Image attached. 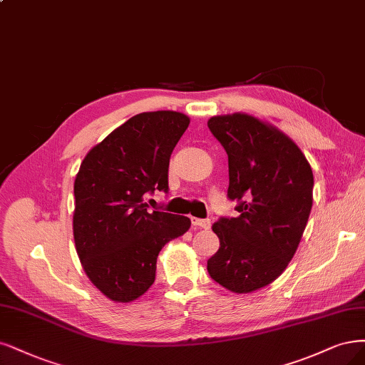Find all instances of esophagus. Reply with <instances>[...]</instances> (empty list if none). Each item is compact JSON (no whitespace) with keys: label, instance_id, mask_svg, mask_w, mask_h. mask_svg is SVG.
Wrapping results in <instances>:
<instances>
[{"label":"esophagus","instance_id":"esophagus-1","mask_svg":"<svg viewBox=\"0 0 365 365\" xmlns=\"http://www.w3.org/2000/svg\"><path fill=\"white\" fill-rule=\"evenodd\" d=\"M192 223H193V226H196V228H200V230H210V226H211L210 219L192 217Z\"/></svg>","mask_w":365,"mask_h":365}]
</instances>
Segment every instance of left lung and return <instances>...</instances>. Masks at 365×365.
<instances>
[{
  "label": "left lung",
  "instance_id": "8db88e82",
  "mask_svg": "<svg viewBox=\"0 0 365 365\" xmlns=\"http://www.w3.org/2000/svg\"><path fill=\"white\" fill-rule=\"evenodd\" d=\"M208 128L228 154V197L238 216L212 225L220 247L207 270L226 290L252 293L296 252L312 207V170L290 137L246 113L211 118Z\"/></svg>",
  "mask_w": 365,
  "mask_h": 365
}]
</instances>
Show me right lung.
<instances>
[{
	"label": "right lung",
	"instance_id": "obj_1",
	"mask_svg": "<svg viewBox=\"0 0 365 365\" xmlns=\"http://www.w3.org/2000/svg\"><path fill=\"white\" fill-rule=\"evenodd\" d=\"M188 123L170 110L135 115L87 153L75 177V249L92 284L115 302L145 294L163 246L190 228L188 217L143 202L169 190L170 154Z\"/></svg>",
	"mask_w": 365,
	"mask_h": 365
}]
</instances>
